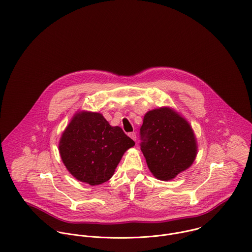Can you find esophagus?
Masks as SVG:
<instances>
[{"instance_id": "obj_1", "label": "esophagus", "mask_w": 252, "mask_h": 252, "mask_svg": "<svg viewBox=\"0 0 252 252\" xmlns=\"http://www.w3.org/2000/svg\"><path fill=\"white\" fill-rule=\"evenodd\" d=\"M128 135H129V137L131 138V139H133L134 141L136 140V133L133 131V132H130V133H128Z\"/></svg>"}]
</instances>
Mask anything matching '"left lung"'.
I'll use <instances>...</instances> for the list:
<instances>
[{
    "instance_id": "1",
    "label": "left lung",
    "mask_w": 252,
    "mask_h": 252,
    "mask_svg": "<svg viewBox=\"0 0 252 252\" xmlns=\"http://www.w3.org/2000/svg\"><path fill=\"white\" fill-rule=\"evenodd\" d=\"M140 149L151 173L174 179L193 163L197 146L189 124L169 108L149 111L140 127Z\"/></svg>"
}]
</instances>
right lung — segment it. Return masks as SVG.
<instances>
[{
    "instance_id": "obj_1",
    "label": "right lung",
    "mask_w": 252,
    "mask_h": 252,
    "mask_svg": "<svg viewBox=\"0 0 252 252\" xmlns=\"http://www.w3.org/2000/svg\"><path fill=\"white\" fill-rule=\"evenodd\" d=\"M120 126L99 113L76 114L60 140L61 158L78 181L97 186L110 180L124 153L134 146Z\"/></svg>"
}]
</instances>
